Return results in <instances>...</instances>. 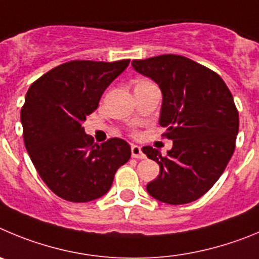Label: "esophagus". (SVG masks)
Wrapping results in <instances>:
<instances>
[{
	"instance_id": "esophagus-1",
	"label": "esophagus",
	"mask_w": 259,
	"mask_h": 259,
	"mask_svg": "<svg viewBox=\"0 0 259 259\" xmlns=\"http://www.w3.org/2000/svg\"><path fill=\"white\" fill-rule=\"evenodd\" d=\"M132 156L134 158H144V153L142 148L139 146H135V144L132 146Z\"/></svg>"
}]
</instances>
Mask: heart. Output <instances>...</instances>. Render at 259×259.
<instances>
[{
    "label": "heart",
    "instance_id": "heart-1",
    "mask_svg": "<svg viewBox=\"0 0 259 259\" xmlns=\"http://www.w3.org/2000/svg\"><path fill=\"white\" fill-rule=\"evenodd\" d=\"M150 83H152L150 80H141V81H138V82L135 83V88H141V86L150 85Z\"/></svg>",
    "mask_w": 259,
    "mask_h": 259
}]
</instances>
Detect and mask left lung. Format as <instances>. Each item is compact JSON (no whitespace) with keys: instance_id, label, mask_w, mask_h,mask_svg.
I'll return each instance as SVG.
<instances>
[{"instance_id":"left-lung-1","label":"left lung","mask_w":259,"mask_h":259,"mask_svg":"<svg viewBox=\"0 0 259 259\" xmlns=\"http://www.w3.org/2000/svg\"><path fill=\"white\" fill-rule=\"evenodd\" d=\"M132 64L160 86L158 124L166 127L162 137L173 141L165 156L151 146L142 148L160 165L147 191L166 204L195 201L220 179L235 151L239 112L231 92L220 74L182 55L135 59Z\"/></svg>"}]
</instances>
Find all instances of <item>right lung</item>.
Instances as JSON below:
<instances>
[{
	"mask_svg": "<svg viewBox=\"0 0 259 259\" xmlns=\"http://www.w3.org/2000/svg\"><path fill=\"white\" fill-rule=\"evenodd\" d=\"M129 62L71 60L46 72L28 89L20 112L25 148L45 185L67 201L103 196L118 167L130 158L124 139L94 143L81 125Z\"/></svg>",
	"mask_w": 259,
	"mask_h": 259,
	"instance_id": "add662e5",
	"label": "right lung"
}]
</instances>
